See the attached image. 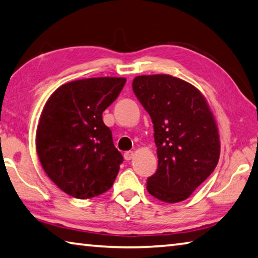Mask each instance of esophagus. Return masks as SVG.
Listing matches in <instances>:
<instances>
[{"label": "esophagus", "instance_id": "esophagus-1", "mask_svg": "<svg viewBox=\"0 0 258 258\" xmlns=\"http://www.w3.org/2000/svg\"><path fill=\"white\" fill-rule=\"evenodd\" d=\"M133 156H134L133 151H126L124 154V158H125V160H131L133 158Z\"/></svg>", "mask_w": 258, "mask_h": 258}]
</instances>
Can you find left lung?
Here are the masks:
<instances>
[{
	"label": "left lung",
	"instance_id": "1",
	"mask_svg": "<svg viewBox=\"0 0 258 258\" xmlns=\"http://www.w3.org/2000/svg\"><path fill=\"white\" fill-rule=\"evenodd\" d=\"M155 130L158 168L148 178L152 197L174 204L190 197L220 159V134L206 98L190 83L166 74L132 83Z\"/></svg>",
	"mask_w": 258,
	"mask_h": 258
}]
</instances>
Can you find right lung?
I'll return each mask as SVG.
<instances>
[{
    "mask_svg": "<svg viewBox=\"0 0 258 258\" xmlns=\"http://www.w3.org/2000/svg\"><path fill=\"white\" fill-rule=\"evenodd\" d=\"M124 77L66 83L47 99L36 130V151L46 175L60 190L90 199L112 186L123 156L102 112L125 85Z\"/></svg>",
    "mask_w": 258,
    "mask_h": 258,
    "instance_id": "obj_1",
    "label": "right lung"
}]
</instances>
